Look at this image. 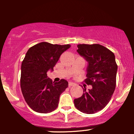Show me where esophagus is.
<instances>
[{"label":"esophagus","mask_w":134,"mask_h":134,"mask_svg":"<svg viewBox=\"0 0 134 134\" xmlns=\"http://www.w3.org/2000/svg\"><path fill=\"white\" fill-rule=\"evenodd\" d=\"M75 84L74 82H69V87H71V86H74Z\"/></svg>","instance_id":"1"}]
</instances>
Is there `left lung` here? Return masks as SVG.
Listing matches in <instances>:
<instances>
[{"mask_svg": "<svg viewBox=\"0 0 134 134\" xmlns=\"http://www.w3.org/2000/svg\"><path fill=\"white\" fill-rule=\"evenodd\" d=\"M78 53L88 62L84 82L91 85L82 96L75 99V107L80 111L93 114L103 110L111 99L116 86L118 66L114 53L99 44H79Z\"/></svg>", "mask_w": 134, "mask_h": 134, "instance_id": "1", "label": "left lung"}]
</instances>
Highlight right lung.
Here are the masks:
<instances>
[{"mask_svg": "<svg viewBox=\"0 0 134 134\" xmlns=\"http://www.w3.org/2000/svg\"><path fill=\"white\" fill-rule=\"evenodd\" d=\"M70 47L69 44L41 42L27 50L21 64V88L26 102L35 111L48 113L57 108L68 82L65 79L53 82L47 73L53 70L62 53Z\"/></svg>", "mask_w": 134, "mask_h": 134, "instance_id": "add662e5", "label": "right lung"}]
</instances>
